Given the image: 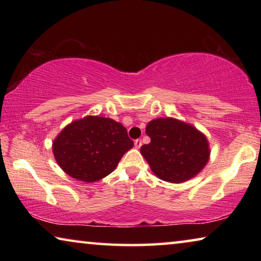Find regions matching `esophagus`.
<instances>
[{
    "mask_svg": "<svg viewBox=\"0 0 261 261\" xmlns=\"http://www.w3.org/2000/svg\"><path fill=\"white\" fill-rule=\"evenodd\" d=\"M140 146H141V140L140 139L135 140V147L136 148H140Z\"/></svg>",
    "mask_w": 261,
    "mask_h": 261,
    "instance_id": "1",
    "label": "esophagus"
}]
</instances>
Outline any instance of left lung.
Instances as JSON below:
<instances>
[{"label": "left lung", "instance_id": "left-lung-1", "mask_svg": "<svg viewBox=\"0 0 261 261\" xmlns=\"http://www.w3.org/2000/svg\"><path fill=\"white\" fill-rule=\"evenodd\" d=\"M151 143L140 147L153 174L169 183H183L204 169L211 149L206 136L192 124L173 117L155 118L146 125Z\"/></svg>", "mask_w": 261, "mask_h": 261}]
</instances>
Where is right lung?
<instances>
[{
  "label": "right lung",
  "instance_id": "add662e5",
  "mask_svg": "<svg viewBox=\"0 0 261 261\" xmlns=\"http://www.w3.org/2000/svg\"><path fill=\"white\" fill-rule=\"evenodd\" d=\"M134 141L121 123L102 116H85L70 123L53 141V154L61 169L85 183L102 179Z\"/></svg>",
  "mask_w": 261,
  "mask_h": 261
}]
</instances>
